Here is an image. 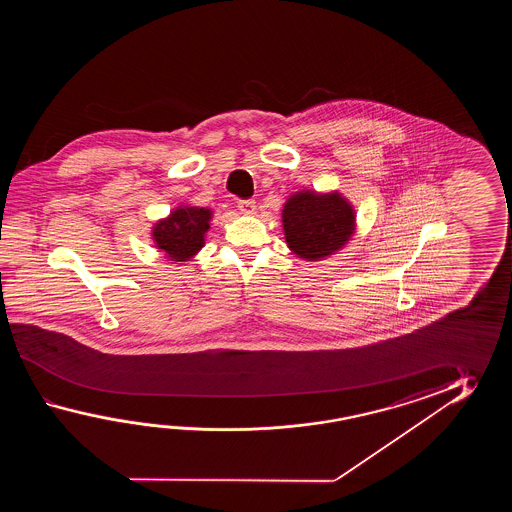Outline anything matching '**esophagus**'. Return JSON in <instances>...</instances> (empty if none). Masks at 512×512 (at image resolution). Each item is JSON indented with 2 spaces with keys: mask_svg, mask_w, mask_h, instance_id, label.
Listing matches in <instances>:
<instances>
[{
  "mask_svg": "<svg viewBox=\"0 0 512 512\" xmlns=\"http://www.w3.org/2000/svg\"><path fill=\"white\" fill-rule=\"evenodd\" d=\"M238 208L241 210V214H245V216H252V214H256V201H252V199H243L238 203Z\"/></svg>",
  "mask_w": 512,
  "mask_h": 512,
  "instance_id": "34e87169",
  "label": "esophagus"
}]
</instances>
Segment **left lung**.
<instances>
[{
  "mask_svg": "<svg viewBox=\"0 0 512 512\" xmlns=\"http://www.w3.org/2000/svg\"><path fill=\"white\" fill-rule=\"evenodd\" d=\"M287 247L307 261L340 251L355 232V210L338 192H296L282 210Z\"/></svg>",
  "mask_w": 512,
  "mask_h": 512,
  "instance_id": "obj_1",
  "label": "left lung"
}]
</instances>
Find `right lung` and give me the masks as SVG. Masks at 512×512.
<instances>
[{"mask_svg": "<svg viewBox=\"0 0 512 512\" xmlns=\"http://www.w3.org/2000/svg\"><path fill=\"white\" fill-rule=\"evenodd\" d=\"M212 210L199 207H177L168 218L153 225L155 247L170 261H188L205 245V234L210 229Z\"/></svg>", "mask_w": 512, "mask_h": 512, "instance_id": "1", "label": "right lung"}]
</instances>
